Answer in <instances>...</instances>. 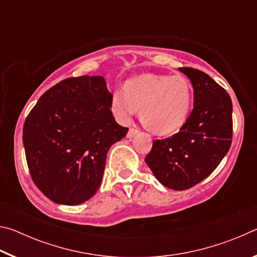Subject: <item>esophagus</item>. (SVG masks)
I'll use <instances>...</instances> for the list:
<instances>
[{"instance_id":"1","label":"esophagus","mask_w":257,"mask_h":257,"mask_svg":"<svg viewBox=\"0 0 257 257\" xmlns=\"http://www.w3.org/2000/svg\"><path fill=\"white\" fill-rule=\"evenodd\" d=\"M136 134H138V129H136V128H130L128 134H127V137H128V138H133Z\"/></svg>"}]
</instances>
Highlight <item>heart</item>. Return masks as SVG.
<instances>
[{"instance_id":"b5f03b06","label":"heart","mask_w":257,"mask_h":257,"mask_svg":"<svg viewBox=\"0 0 257 257\" xmlns=\"http://www.w3.org/2000/svg\"><path fill=\"white\" fill-rule=\"evenodd\" d=\"M193 101L191 86L181 76L144 75L128 81L124 92L116 90L111 98L113 114L120 122L128 121L142 108L143 120L153 132H177L188 116Z\"/></svg>"}]
</instances>
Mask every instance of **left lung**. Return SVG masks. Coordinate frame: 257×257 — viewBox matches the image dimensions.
<instances>
[{
  "instance_id": "obj_1",
  "label": "left lung",
  "mask_w": 257,
  "mask_h": 257,
  "mask_svg": "<svg viewBox=\"0 0 257 257\" xmlns=\"http://www.w3.org/2000/svg\"><path fill=\"white\" fill-rule=\"evenodd\" d=\"M194 87V108L179 133L156 139L145 158L161 184L189 189L220 164L232 142V102L212 78L198 69L179 68Z\"/></svg>"
}]
</instances>
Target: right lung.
<instances>
[{
  "mask_svg": "<svg viewBox=\"0 0 257 257\" xmlns=\"http://www.w3.org/2000/svg\"><path fill=\"white\" fill-rule=\"evenodd\" d=\"M99 76L67 78L42 95L25 120L23 141L34 184L63 205L96 194L106 154L128 128L116 123Z\"/></svg>",
  "mask_w": 257,
  "mask_h": 257,
  "instance_id": "right-lung-1",
  "label": "right lung"
}]
</instances>
